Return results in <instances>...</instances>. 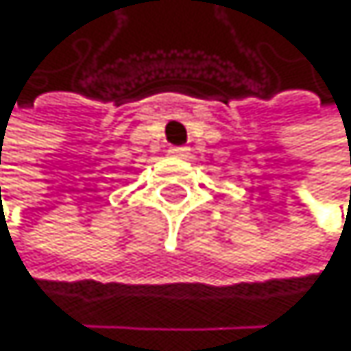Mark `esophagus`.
I'll return each mask as SVG.
<instances>
[{"label": "esophagus", "instance_id": "1", "mask_svg": "<svg viewBox=\"0 0 351 351\" xmlns=\"http://www.w3.org/2000/svg\"><path fill=\"white\" fill-rule=\"evenodd\" d=\"M172 158H183V156H187V149L185 147H172V149L168 152Z\"/></svg>", "mask_w": 351, "mask_h": 351}]
</instances>
